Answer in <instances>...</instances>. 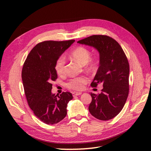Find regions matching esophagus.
I'll return each instance as SVG.
<instances>
[{
	"instance_id": "obj_1",
	"label": "esophagus",
	"mask_w": 151,
	"mask_h": 151,
	"mask_svg": "<svg viewBox=\"0 0 151 151\" xmlns=\"http://www.w3.org/2000/svg\"><path fill=\"white\" fill-rule=\"evenodd\" d=\"M82 94V92H73V97H75V96H78Z\"/></svg>"
}]
</instances>
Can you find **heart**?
<instances>
[{"instance_id": "b5f03b06", "label": "heart", "mask_w": 151, "mask_h": 151, "mask_svg": "<svg viewBox=\"0 0 151 151\" xmlns=\"http://www.w3.org/2000/svg\"><path fill=\"white\" fill-rule=\"evenodd\" d=\"M70 56L81 65H85V69L89 71H94L97 68L98 62L96 60H91V51L85 47L79 46L76 47L70 52ZM65 65L66 61L65 57L60 56L58 58L54 65V69L58 75L60 76L65 75ZM88 81L89 78L86 76L73 77L67 82L66 86L70 89L81 90Z\"/></svg>"}]
</instances>
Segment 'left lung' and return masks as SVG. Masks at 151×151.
<instances>
[{
  "label": "left lung",
  "mask_w": 151,
  "mask_h": 151,
  "mask_svg": "<svg viewBox=\"0 0 151 151\" xmlns=\"http://www.w3.org/2000/svg\"><path fill=\"white\" fill-rule=\"evenodd\" d=\"M77 43L95 48L100 54V65L91 86H103L101 93H91L90 114L99 120L115 117L124 107L129 93V61L121 45L106 35H93Z\"/></svg>",
  "instance_id": "8db88e82"
}]
</instances>
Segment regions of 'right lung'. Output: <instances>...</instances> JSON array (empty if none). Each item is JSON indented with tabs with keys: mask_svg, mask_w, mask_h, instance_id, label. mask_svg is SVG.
I'll list each match as a JSON object with an SVG mask.
<instances>
[{
	"mask_svg": "<svg viewBox=\"0 0 151 151\" xmlns=\"http://www.w3.org/2000/svg\"><path fill=\"white\" fill-rule=\"evenodd\" d=\"M75 40L45 41L31 50L22 69V81L28 106L34 115L47 124H54L67 115V106L73 98L69 92L55 95L52 82L58 78L54 65L58 58Z\"/></svg>",
	"mask_w": 151,
	"mask_h": 151,
	"instance_id": "right-lung-1",
	"label": "right lung"
}]
</instances>
